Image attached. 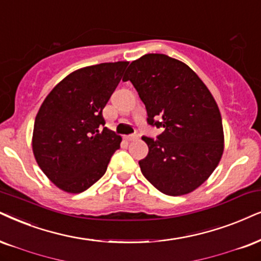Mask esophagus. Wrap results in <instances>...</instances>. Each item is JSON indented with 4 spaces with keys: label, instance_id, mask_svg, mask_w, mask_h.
Listing matches in <instances>:
<instances>
[{
    "label": "esophagus",
    "instance_id": "esophagus-1",
    "mask_svg": "<svg viewBox=\"0 0 261 261\" xmlns=\"http://www.w3.org/2000/svg\"><path fill=\"white\" fill-rule=\"evenodd\" d=\"M125 140H126V141H136V140H138V135H136V134L127 135V136H125Z\"/></svg>",
    "mask_w": 261,
    "mask_h": 261
}]
</instances>
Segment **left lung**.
Instances as JSON below:
<instances>
[{"label":"left lung","instance_id":"8db88e82","mask_svg":"<svg viewBox=\"0 0 261 261\" xmlns=\"http://www.w3.org/2000/svg\"><path fill=\"white\" fill-rule=\"evenodd\" d=\"M147 110V123L163 133L143 136L149 151L138 161L143 176L161 193L184 195L200 187L224 150L222 117L203 82L184 62L146 54L125 72Z\"/></svg>","mask_w":261,"mask_h":261}]
</instances>
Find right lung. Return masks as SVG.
<instances>
[{"label": "right lung", "instance_id": "obj_1", "mask_svg": "<svg viewBox=\"0 0 261 261\" xmlns=\"http://www.w3.org/2000/svg\"><path fill=\"white\" fill-rule=\"evenodd\" d=\"M128 62H105L72 72L49 92L35 120L32 149L49 179L82 193L106 172L121 137L105 127L102 110Z\"/></svg>", "mask_w": 261, "mask_h": 261}]
</instances>
